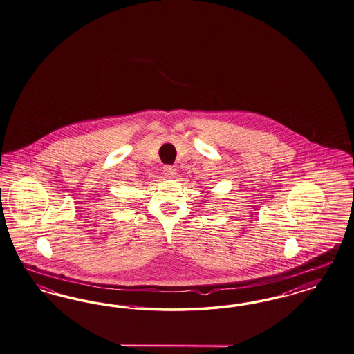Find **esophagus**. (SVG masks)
<instances>
[{
	"label": "esophagus",
	"instance_id": "1",
	"mask_svg": "<svg viewBox=\"0 0 354 354\" xmlns=\"http://www.w3.org/2000/svg\"><path fill=\"white\" fill-rule=\"evenodd\" d=\"M163 174L166 178H174L176 175V170L172 166H165L163 167Z\"/></svg>",
	"mask_w": 354,
	"mask_h": 354
}]
</instances>
